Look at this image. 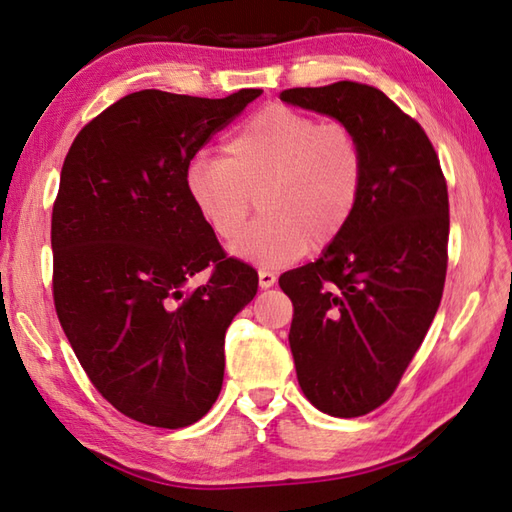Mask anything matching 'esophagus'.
<instances>
[{
  "mask_svg": "<svg viewBox=\"0 0 512 512\" xmlns=\"http://www.w3.org/2000/svg\"><path fill=\"white\" fill-rule=\"evenodd\" d=\"M277 281V275L270 273V270H259V288L266 290V288H273Z\"/></svg>",
  "mask_w": 512,
  "mask_h": 512,
  "instance_id": "1",
  "label": "esophagus"
}]
</instances>
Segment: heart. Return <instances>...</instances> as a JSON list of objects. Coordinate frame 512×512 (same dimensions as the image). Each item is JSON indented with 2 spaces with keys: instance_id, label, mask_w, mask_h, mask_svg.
I'll use <instances>...</instances> for the list:
<instances>
[{
  "instance_id": "heart-1",
  "label": "heart",
  "mask_w": 512,
  "mask_h": 512,
  "mask_svg": "<svg viewBox=\"0 0 512 512\" xmlns=\"http://www.w3.org/2000/svg\"><path fill=\"white\" fill-rule=\"evenodd\" d=\"M195 211L222 237H235L259 193L264 217L231 253L262 268L295 262L339 237L365 187V151L343 123L288 105H268L226 138L222 156H198L184 173Z\"/></svg>"
}]
</instances>
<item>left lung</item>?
Masks as SVG:
<instances>
[{
    "label": "left lung",
    "mask_w": 512,
    "mask_h": 512,
    "mask_svg": "<svg viewBox=\"0 0 512 512\" xmlns=\"http://www.w3.org/2000/svg\"><path fill=\"white\" fill-rule=\"evenodd\" d=\"M279 99L358 136L365 187L345 231L317 262L288 270L290 350L319 411L356 418L394 394L436 317L447 277L449 193L424 129L378 88L339 81Z\"/></svg>",
    "instance_id": "1"
}]
</instances>
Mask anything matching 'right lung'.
Here are the masks:
<instances>
[{
	"instance_id": "right-lung-1",
	"label": "right lung",
	"mask_w": 512,
	"mask_h": 512,
	"mask_svg": "<svg viewBox=\"0 0 512 512\" xmlns=\"http://www.w3.org/2000/svg\"><path fill=\"white\" fill-rule=\"evenodd\" d=\"M259 94H127L81 129L63 162L54 308L92 385L151 427H189L213 407L226 328L257 295V273L224 255L184 173ZM209 265L212 279L189 289Z\"/></svg>"
}]
</instances>
